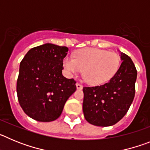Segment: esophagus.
Segmentation results:
<instances>
[{"mask_svg": "<svg viewBox=\"0 0 150 150\" xmlns=\"http://www.w3.org/2000/svg\"><path fill=\"white\" fill-rule=\"evenodd\" d=\"M76 88H77V89H82V88H83V86H82V85L80 84L79 83H76Z\"/></svg>", "mask_w": 150, "mask_h": 150, "instance_id": "esophagus-1", "label": "esophagus"}]
</instances>
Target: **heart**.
Listing matches in <instances>:
<instances>
[{"mask_svg":"<svg viewBox=\"0 0 150 150\" xmlns=\"http://www.w3.org/2000/svg\"><path fill=\"white\" fill-rule=\"evenodd\" d=\"M63 64L70 74H77L83 70L85 81L91 85H99L114 76L120 67V59L115 52L86 48L76 52L74 58L66 57Z\"/></svg>","mask_w":150,"mask_h":150,"instance_id":"1","label":"heart"}]
</instances>
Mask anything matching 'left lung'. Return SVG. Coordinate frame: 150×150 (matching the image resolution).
I'll use <instances>...</instances> for the list:
<instances>
[{"label":"left lung","instance_id":"left-lung-1","mask_svg":"<svg viewBox=\"0 0 150 150\" xmlns=\"http://www.w3.org/2000/svg\"><path fill=\"white\" fill-rule=\"evenodd\" d=\"M121 65L109 82L83 87L84 117L96 126H111L127 113L135 95L137 70L126 54L120 52Z\"/></svg>","mask_w":150,"mask_h":150}]
</instances>
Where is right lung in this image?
Wrapping results in <instances>:
<instances>
[{
    "label": "right lung",
    "mask_w": 150,
    "mask_h": 150,
    "mask_svg": "<svg viewBox=\"0 0 150 150\" xmlns=\"http://www.w3.org/2000/svg\"><path fill=\"white\" fill-rule=\"evenodd\" d=\"M67 52L66 46L46 43L30 49L21 62L17 96L24 112L33 120H57L76 91V81L62 75Z\"/></svg>",
    "instance_id": "1"
}]
</instances>
